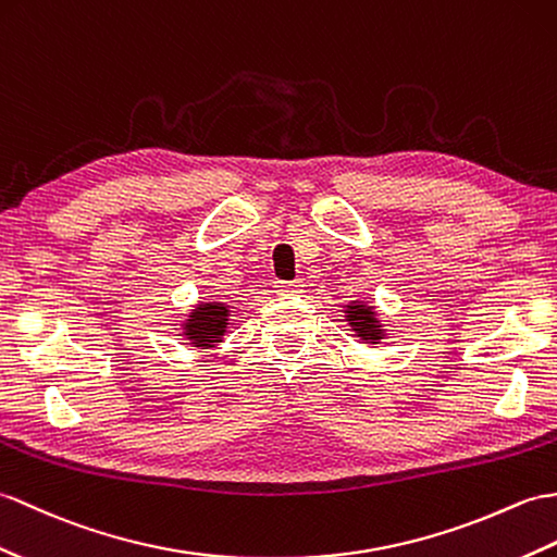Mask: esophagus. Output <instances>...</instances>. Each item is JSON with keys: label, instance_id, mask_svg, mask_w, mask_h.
Wrapping results in <instances>:
<instances>
[{"label": "esophagus", "instance_id": "34e87169", "mask_svg": "<svg viewBox=\"0 0 557 557\" xmlns=\"http://www.w3.org/2000/svg\"><path fill=\"white\" fill-rule=\"evenodd\" d=\"M275 287L280 294H301L304 292L301 280H277Z\"/></svg>", "mask_w": 557, "mask_h": 557}]
</instances>
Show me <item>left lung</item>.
Listing matches in <instances>:
<instances>
[{
    "instance_id": "left-lung-1",
    "label": "left lung",
    "mask_w": 557,
    "mask_h": 557,
    "mask_svg": "<svg viewBox=\"0 0 557 557\" xmlns=\"http://www.w3.org/2000/svg\"><path fill=\"white\" fill-rule=\"evenodd\" d=\"M346 320H348V325L354 327L356 337H360L363 342L377 344L380 339H384L382 325H380V320L374 318L372 306H366V304H360V301L348 304L346 306Z\"/></svg>"
}]
</instances>
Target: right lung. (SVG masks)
Masks as SVG:
<instances>
[{
  "label": "right lung",
  "instance_id": "right-lung-1",
  "mask_svg": "<svg viewBox=\"0 0 557 557\" xmlns=\"http://www.w3.org/2000/svg\"><path fill=\"white\" fill-rule=\"evenodd\" d=\"M227 315L230 310L225 304L211 301V304H199L191 310L187 322L183 325L185 337L189 344L199 348H213L215 344L223 342V334L227 327Z\"/></svg>",
  "mask_w": 557,
  "mask_h": 557
}]
</instances>
